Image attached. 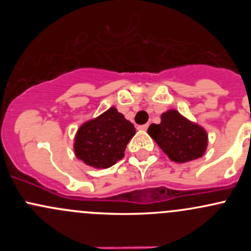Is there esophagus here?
I'll return each instance as SVG.
<instances>
[{
  "label": "esophagus",
  "instance_id": "obj_1",
  "mask_svg": "<svg viewBox=\"0 0 251 251\" xmlns=\"http://www.w3.org/2000/svg\"><path fill=\"white\" fill-rule=\"evenodd\" d=\"M148 127H149L148 124H144V125H140V126H138V128H140V130H142V131H146Z\"/></svg>",
  "mask_w": 251,
  "mask_h": 251
}]
</instances>
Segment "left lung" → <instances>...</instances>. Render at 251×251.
<instances>
[{
    "label": "left lung",
    "instance_id": "8db88e82",
    "mask_svg": "<svg viewBox=\"0 0 251 251\" xmlns=\"http://www.w3.org/2000/svg\"><path fill=\"white\" fill-rule=\"evenodd\" d=\"M148 133L164 153L176 163L201 158L207 146V135L204 128L187 120L176 110L164 113L161 123L149 126Z\"/></svg>",
    "mask_w": 251,
    "mask_h": 251
}]
</instances>
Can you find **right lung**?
<instances>
[{
  "instance_id": "add662e5",
  "label": "right lung",
  "mask_w": 251,
  "mask_h": 251,
  "mask_svg": "<svg viewBox=\"0 0 251 251\" xmlns=\"http://www.w3.org/2000/svg\"><path fill=\"white\" fill-rule=\"evenodd\" d=\"M135 133V126L111 107L78 128L75 136V154L93 168H110L124 158L126 146Z\"/></svg>"
}]
</instances>
